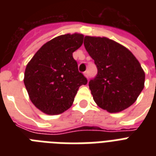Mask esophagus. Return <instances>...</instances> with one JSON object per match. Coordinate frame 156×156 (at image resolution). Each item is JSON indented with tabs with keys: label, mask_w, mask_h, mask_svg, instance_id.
Here are the masks:
<instances>
[{
	"label": "esophagus",
	"mask_w": 156,
	"mask_h": 156,
	"mask_svg": "<svg viewBox=\"0 0 156 156\" xmlns=\"http://www.w3.org/2000/svg\"><path fill=\"white\" fill-rule=\"evenodd\" d=\"M83 74H84V76H85L86 78H88V76H89V74H88V72L87 71H85L84 73H83Z\"/></svg>",
	"instance_id": "34e87169"
}]
</instances>
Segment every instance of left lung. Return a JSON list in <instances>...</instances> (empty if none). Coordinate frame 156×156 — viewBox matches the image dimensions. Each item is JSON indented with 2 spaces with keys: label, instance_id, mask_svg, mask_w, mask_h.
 Returning a JSON list of instances; mask_svg holds the SVG:
<instances>
[{
  "label": "left lung",
  "instance_id": "8db88e82",
  "mask_svg": "<svg viewBox=\"0 0 156 156\" xmlns=\"http://www.w3.org/2000/svg\"><path fill=\"white\" fill-rule=\"evenodd\" d=\"M84 46L98 69L89 82L94 101L111 113L131 106L144 88L139 61L128 48L106 37L85 36Z\"/></svg>",
  "mask_w": 156,
  "mask_h": 156
}]
</instances>
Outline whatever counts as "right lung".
Here are the masks:
<instances>
[{"mask_svg":"<svg viewBox=\"0 0 156 156\" xmlns=\"http://www.w3.org/2000/svg\"><path fill=\"white\" fill-rule=\"evenodd\" d=\"M78 33L59 35L43 45L27 65L24 84L30 101L48 115H58L72 106L80 86L87 83L78 72L73 52L83 43Z\"/></svg>","mask_w":156,"mask_h":156,"instance_id":"1","label":"right lung"}]
</instances>
